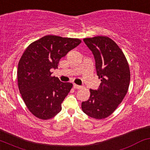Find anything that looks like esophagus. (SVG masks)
I'll list each match as a JSON object with an SVG mask.
<instances>
[{"label": "esophagus", "instance_id": "esophagus-1", "mask_svg": "<svg viewBox=\"0 0 150 150\" xmlns=\"http://www.w3.org/2000/svg\"><path fill=\"white\" fill-rule=\"evenodd\" d=\"M73 88L75 89H81L83 87H82L81 85H76V84H73Z\"/></svg>", "mask_w": 150, "mask_h": 150}]
</instances>
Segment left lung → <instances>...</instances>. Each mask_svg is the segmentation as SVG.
Listing matches in <instances>:
<instances>
[{
    "mask_svg": "<svg viewBox=\"0 0 150 150\" xmlns=\"http://www.w3.org/2000/svg\"><path fill=\"white\" fill-rule=\"evenodd\" d=\"M83 40L93 52L101 83L98 90L90 89V98L82 103V110L91 117L104 119L113 113L127 93L129 65L119 46L110 38L96 36Z\"/></svg>",
    "mask_w": 150,
    "mask_h": 150,
    "instance_id": "1",
    "label": "left lung"
}]
</instances>
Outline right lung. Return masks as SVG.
I'll list each match as a JSON object with an SVG mask.
<instances>
[{
	"label": "right lung",
	"instance_id": "add662e5",
	"mask_svg": "<svg viewBox=\"0 0 150 150\" xmlns=\"http://www.w3.org/2000/svg\"><path fill=\"white\" fill-rule=\"evenodd\" d=\"M81 42L78 38L45 35L32 42L21 56L18 85L25 104L36 117L49 120L62 110L61 104L72 88L51 76L60 60Z\"/></svg>",
	"mask_w": 150,
	"mask_h": 150
}]
</instances>
